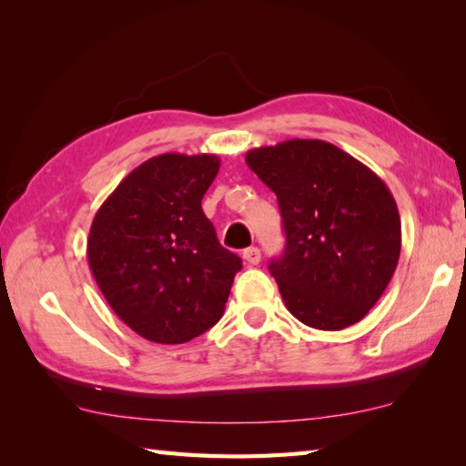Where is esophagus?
I'll use <instances>...</instances> for the list:
<instances>
[{
  "label": "esophagus",
  "instance_id": "1",
  "mask_svg": "<svg viewBox=\"0 0 466 466\" xmlns=\"http://www.w3.org/2000/svg\"><path fill=\"white\" fill-rule=\"evenodd\" d=\"M242 258L246 260V264L256 266V264L260 262V250H258V248H246V250L242 252Z\"/></svg>",
  "mask_w": 466,
  "mask_h": 466
}]
</instances>
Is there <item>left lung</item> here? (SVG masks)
<instances>
[{
    "label": "left lung",
    "mask_w": 466,
    "mask_h": 466,
    "mask_svg": "<svg viewBox=\"0 0 466 466\" xmlns=\"http://www.w3.org/2000/svg\"><path fill=\"white\" fill-rule=\"evenodd\" d=\"M246 164L279 198L286 250L270 274L286 309L319 330L360 322L400 256V216L389 187L324 140L254 147Z\"/></svg>",
    "instance_id": "8db88e82"
}]
</instances>
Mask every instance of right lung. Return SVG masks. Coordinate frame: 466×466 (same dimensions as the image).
Masks as SVG:
<instances>
[{
    "mask_svg": "<svg viewBox=\"0 0 466 466\" xmlns=\"http://www.w3.org/2000/svg\"><path fill=\"white\" fill-rule=\"evenodd\" d=\"M214 154H160L117 184L96 212L87 262L112 310L142 339L182 344L222 319L242 260L220 246L202 198Z\"/></svg>",
    "mask_w": 466,
    "mask_h": 466,
    "instance_id": "obj_1",
    "label": "right lung"
}]
</instances>
